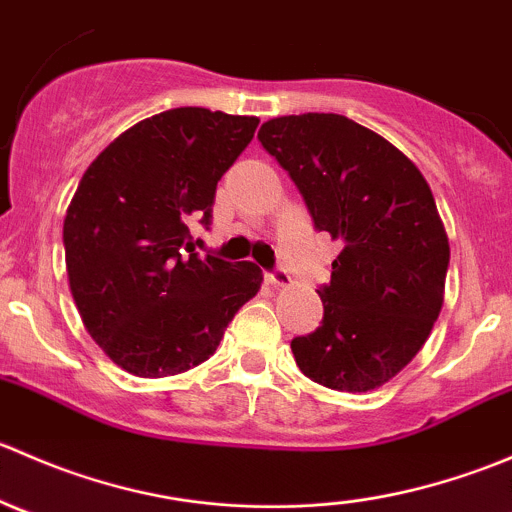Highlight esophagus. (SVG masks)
<instances>
[{
  "instance_id": "esophagus-1",
  "label": "esophagus",
  "mask_w": 512,
  "mask_h": 512,
  "mask_svg": "<svg viewBox=\"0 0 512 512\" xmlns=\"http://www.w3.org/2000/svg\"><path fill=\"white\" fill-rule=\"evenodd\" d=\"M265 280L270 282L272 287H277V289L292 285V277H289V272H287V270H272V272H267Z\"/></svg>"
}]
</instances>
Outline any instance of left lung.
Instances as JSON below:
<instances>
[{
  "label": "left lung",
  "mask_w": 512,
  "mask_h": 512,
  "mask_svg": "<svg viewBox=\"0 0 512 512\" xmlns=\"http://www.w3.org/2000/svg\"><path fill=\"white\" fill-rule=\"evenodd\" d=\"M257 138L314 227L342 242L317 289L322 324L292 339L294 361L327 389H379L421 352L443 307L451 247L431 188L394 143L339 113L270 118Z\"/></svg>",
  "instance_id": "obj_1"
}]
</instances>
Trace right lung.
I'll return each mask as SVG.
<instances>
[{"label": "right lung", "mask_w": 512, "mask_h": 512, "mask_svg": "<svg viewBox=\"0 0 512 512\" xmlns=\"http://www.w3.org/2000/svg\"><path fill=\"white\" fill-rule=\"evenodd\" d=\"M257 123L170 108L86 168L64 218L69 287L86 332L128 374L160 379L203 364L260 289L255 262L200 260L188 230L193 218L210 225L218 180Z\"/></svg>", "instance_id": "add662e5"}]
</instances>
